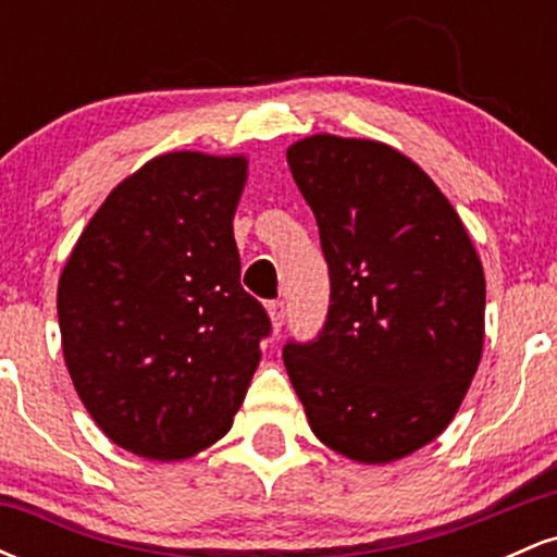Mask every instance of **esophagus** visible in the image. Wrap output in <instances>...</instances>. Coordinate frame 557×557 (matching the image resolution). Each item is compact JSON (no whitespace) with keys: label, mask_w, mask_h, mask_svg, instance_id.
Segmentation results:
<instances>
[{"label":"esophagus","mask_w":557,"mask_h":557,"mask_svg":"<svg viewBox=\"0 0 557 557\" xmlns=\"http://www.w3.org/2000/svg\"><path fill=\"white\" fill-rule=\"evenodd\" d=\"M267 311H270L272 317V327L280 332V327L285 324V300H270V304H267Z\"/></svg>","instance_id":"1"}]
</instances>
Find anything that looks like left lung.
<instances>
[{
  "mask_svg": "<svg viewBox=\"0 0 557 557\" xmlns=\"http://www.w3.org/2000/svg\"><path fill=\"white\" fill-rule=\"evenodd\" d=\"M287 164L330 270L327 319L285 343L287 376L324 445L389 463L432 443L474 380L482 261L430 175L380 140L311 136Z\"/></svg>",
  "mask_w": 557,
  "mask_h": 557,
  "instance_id": "1",
  "label": "left lung"
}]
</instances>
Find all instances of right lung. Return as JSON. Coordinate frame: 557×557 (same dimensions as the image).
<instances>
[{"mask_svg": "<svg viewBox=\"0 0 557 557\" xmlns=\"http://www.w3.org/2000/svg\"><path fill=\"white\" fill-rule=\"evenodd\" d=\"M243 157L172 151L107 196L57 290L67 372L114 445L181 461L233 426L272 332L240 285Z\"/></svg>", "mask_w": 557, "mask_h": 557, "instance_id": "add662e5", "label": "right lung"}]
</instances>
